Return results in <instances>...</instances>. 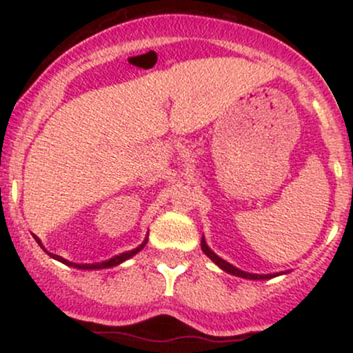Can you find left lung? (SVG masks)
I'll return each mask as SVG.
<instances>
[{
  "instance_id": "8db88e82",
  "label": "left lung",
  "mask_w": 353,
  "mask_h": 353,
  "mask_svg": "<svg viewBox=\"0 0 353 353\" xmlns=\"http://www.w3.org/2000/svg\"><path fill=\"white\" fill-rule=\"evenodd\" d=\"M201 249H202V252L208 255L210 261H212L214 264L219 267V269H222L224 272H228L230 275H236V277L249 279V281H265V279H274V277H277V275H281V274H250V272H245V270L237 269L236 265L229 264L228 261H224L222 257H219V255L208 245L204 236H202V241H201Z\"/></svg>"
}]
</instances>
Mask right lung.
Instances as JSON below:
<instances>
[{
  "instance_id": "add662e5",
  "label": "right lung",
  "mask_w": 353,
  "mask_h": 353,
  "mask_svg": "<svg viewBox=\"0 0 353 353\" xmlns=\"http://www.w3.org/2000/svg\"><path fill=\"white\" fill-rule=\"evenodd\" d=\"M148 236H149V232H148ZM148 236L144 237L143 244H141V245H137L136 249H132V250H128V252H123V254H119V255H114V257H112V259H109V261H104V262H96V264H76V262H70V261H66V259L59 257V255H56V254H51V252H48V250L44 249V245L41 244V239H39V237H36L34 234H33L34 241L38 242L39 245H41V249H43L44 252H46L48 255H50V257L56 259V261H59V262H63L64 265L74 267V269H81V270H99V269H111V267H116V265L123 264V262L128 261V259L134 257V255H136L137 252H141V250L144 249V245L148 244Z\"/></svg>"
}]
</instances>
